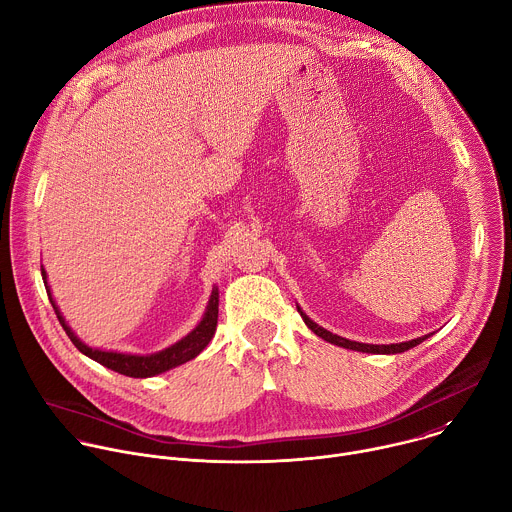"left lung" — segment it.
I'll return each mask as SVG.
<instances>
[{
    "instance_id": "8db88e82",
    "label": "left lung",
    "mask_w": 512,
    "mask_h": 512,
    "mask_svg": "<svg viewBox=\"0 0 512 512\" xmlns=\"http://www.w3.org/2000/svg\"><path fill=\"white\" fill-rule=\"evenodd\" d=\"M297 311L301 313L305 325L315 333L319 335L321 339H325V342L333 344V346H339V348H346V350H356V352H366V354H402L410 348H416L418 344H422L424 339H428L430 335H422V337H416V339H410V342H402V344H390V346H378V344H360V342H352V339H346L342 335H335L327 329H323L321 325H317L315 321H311L303 311L301 307L297 305Z\"/></svg>"
}]
</instances>
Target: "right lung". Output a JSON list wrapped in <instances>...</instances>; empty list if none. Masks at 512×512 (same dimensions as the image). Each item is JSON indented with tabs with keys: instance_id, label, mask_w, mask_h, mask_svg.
I'll list each match as a JSON object with an SVG mask.
<instances>
[{
	"instance_id": "add662e5",
	"label": "right lung",
	"mask_w": 512,
	"mask_h": 512,
	"mask_svg": "<svg viewBox=\"0 0 512 512\" xmlns=\"http://www.w3.org/2000/svg\"><path fill=\"white\" fill-rule=\"evenodd\" d=\"M42 277H44V285H46V291H48V297H50V303L64 327V331L68 333V337L72 339V344L84 354L88 356L90 360L102 364L104 368L108 370H114L118 374H124L128 378H150V376H156V374H162L166 370H173L193 358H197L213 339L215 335V329H217V317H219V289L215 287L213 293H211V299H209V305H207V311L201 319V323L189 333L185 335L181 342L173 344L170 348L162 350V352H156V354H150V356H132V354H120V352H104V350H94V348H88L84 342H80V339L76 337V333L72 331V327L66 323V319L62 317L60 309L56 307V301L52 299V293H50V287H48V279H46V271H42Z\"/></svg>"
}]
</instances>
